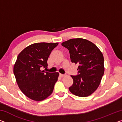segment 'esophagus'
<instances>
[{"label":"esophagus","instance_id":"1","mask_svg":"<svg viewBox=\"0 0 122 122\" xmlns=\"http://www.w3.org/2000/svg\"><path fill=\"white\" fill-rule=\"evenodd\" d=\"M60 76L61 77H64V76H65V75H64V74H60Z\"/></svg>","mask_w":122,"mask_h":122}]
</instances>
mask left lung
<instances>
[{"mask_svg":"<svg viewBox=\"0 0 122 122\" xmlns=\"http://www.w3.org/2000/svg\"><path fill=\"white\" fill-rule=\"evenodd\" d=\"M61 45L69 50L71 62L79 65L78 75L71 76L73 84L69 91L79 97L90 95L98 87L104 74L103 54L95 45L84 39H71Z\"/></svg>","mask_w":122,"mask_h":122,"instance_id":"obj_1","label":"left lung"}]
</instances>
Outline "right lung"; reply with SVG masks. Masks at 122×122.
<instances>
[{
  "label": "right lung",
  "mask_w": 122,
  "mask_h": 122,
  "mask_svg": "<svg viewBox=\"0 0 122 122\" xmlns=\"http://www.w3.org/2000/svg\"><path fill=\"white\" fill-rule=\"evenodd\" d=\"M59 43H36L23 49L14 65L16 83L23 94L32 100L41 101L50 96L59 74L41 71L46 69L51 51Z\"/></svg>",
  "instance_id": "add662e5"
}]
</instances>
